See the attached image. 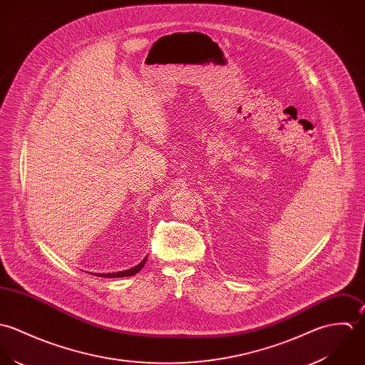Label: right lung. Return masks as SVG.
<instances>
[{
	"label": "right lung",
	"mask_w": 365,
	"mask_h": 365,
	"mask_svg": "<svg viewBox=\"0 0 365 365\" xmlns=\"http://www.w3.org/2000/svg\"><path fill=\"white\" fill-rule=\"evenodd\" d=\"M145 259H143L137 267H134V268H131V269H128V271H121V272H114V274H97V277H104V278H120V277H131V275H134V274H137V272H140L141 269H143V267H144V264H145Z\"/></svg>",
	"instance_id": "obj_1"
}]
</instances>
